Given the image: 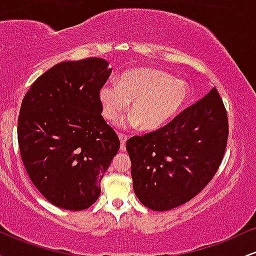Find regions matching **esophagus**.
<instances>
[{
    "mask_svg": "<svg viewBox=\"0 0 256 256\" xmlns=\"http://www.w3.org/2000/svg\"><path fill=\"white\" fill-rule=\"evenodd\" d=\"M128 136L126 134H119V140H120V149L122 150H125L126 149V140H128Z\"/></svg>",
    "mask_w": 256,
    "mask_h": 256,
    "instance_id": "obj_1",
    "label": "esophagus"
}]
</instances>
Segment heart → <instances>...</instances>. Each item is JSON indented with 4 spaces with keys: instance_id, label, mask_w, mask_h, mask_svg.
Returning <instances> with one entry per match:
<instances>
[{
    "instance_id": "b5f03b06",
    "label": "heart",
    "mask_w": 256,
    "mask_h": 256,
    "mask_svg": "<svg viewBox=\"0 0 256 256\" xmlns=\"http://www.w3.org/2000/svg\"><path fill=\"white\" fill-rule=\"evenodd\" d=\"M189 85L170 73L138 67L120 76L116 83H106L100 89L102 114L114 122L131 104L132 125L143 131H155L172 122L189 102Z\"/></svg>"
}]
</instances>
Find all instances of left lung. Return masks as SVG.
<instances>
[{"label":"left lung","instance_id":"obj_1","mask_svg":"<svg viewBox=\"0 0 256 256\" xmlns=\"http://www.w3.org/2000/svg\"><path fill=\"white\" fill-rule=\"evenodd\" d=\"M228 136V113L213 88L164 128L130 138L126 149L138 200L162 212L195 198L218 171Z\"/></svg>","mask_w":256,"mask_h":256}]
</instances>
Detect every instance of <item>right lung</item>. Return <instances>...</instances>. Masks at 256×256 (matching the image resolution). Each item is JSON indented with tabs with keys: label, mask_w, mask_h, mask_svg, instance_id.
I'll return each instance as SVG.
<instances>
[{
	"label": "right lung",
	"mask_w": 256,
	"mask_h": 256,
	"mask_svg": "<svg viewBox=\"0 0 256 256\" xmlns=\"http://www.w3.org/2000/svg\"><path fill=\"white\" fill-rule=\"evenodd\" d=\"M112 68L104 58L64 61L31 85L20 107L18 142L37 190L62 210H83L120 148L101 116L100 89Z\"/></svg>",
	"instance_id": "add662e5"
}]
</instances>
